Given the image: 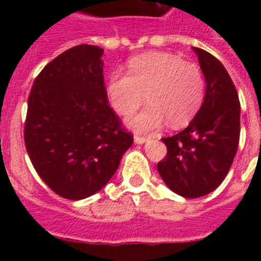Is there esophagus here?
I'll use <instances>...</instances> for the list:
<instances>
[{
  "label": "esophagus",
  "instance_id": "34e87169",
  "mask_svg": "<svg viewBox=\"0 0 261 261\" xmlns=\"http://www.w3.org/2000/svg\"><path fill=\"white\" fill-rule=\"evenodd\" d=\"M149 138L147 137H142V136H135V142L136 144H144V142H146Z\"/></svg>",
  "mask_w": 261,
  "mask_h": 261
}]
</instances>
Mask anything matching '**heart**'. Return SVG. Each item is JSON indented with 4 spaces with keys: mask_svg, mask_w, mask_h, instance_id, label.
Segmentation results:
<instances>
[{
    "mask_svg": "<svg viewBox=\"0 0 261 261\" xmlns=\"http://www.w3.org/2000/svg\"><path fill=\"white\" fill-rule=\"evenodd\" d=\"M107 95L121 116L132 115L144 103L146 108L128 120L137 132L156 130L165 123L184 126L197 115L206 95L204 73L176 55L149 52L128 61V74L114 71L108 77Z\"/></svg>",
    "mask_w": 261,
    "mask_h": 261,
    "instance_id": "b5f03b06",
    "label": "heart"
}]
</instances>
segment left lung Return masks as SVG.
I'll list each match as a JSON object with an SVG mask.
<instances>
[{
  "instance_id": "8db88e82",
  "label": "left lung",
  "mask_w": 261,
  "mask_h": 261,
  "mask_svg": "<svg viewBox=\"0 0 261 261\" xmlns=\"http://www.w3.org/2000/svg\"><path fill=\"white\" fill-rule=\"evenodd\" d=\"M193 50L206 81V95L190 125L162 138L167 155L156 165L166 186L188 199L208 195L222 183L241 135V103L229 73L213 55Z\"/></svg>"
}]
</instances>
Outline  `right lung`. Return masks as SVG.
Returning a JSON list of instances; mask_svg holds the SVG:
<instances>
[{
	"label": "right lung",
	"mask_w": 261,
	"mask_h": 261,
	"mask_svg": "<svg viewBox=\"0 0 261 261\" xmlns=\"http://www.w3.org/2000/svg\"><path fill=\"white\" fill-rule=\"evenodd\" d=\"M102 48L81 44L47 64L34 81L24 145L41 180L82 200L114 176L133 135L108 105Z\"/></svg>",
	"instance_id": "right-lung-1"
}]
</instances>
